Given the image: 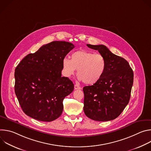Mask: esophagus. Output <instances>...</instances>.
Segmentation results:
<instances>
[{"instance_id":"34e87169","label":"esophagus","mask_w":151,"mask_h":151,"mask_svg":"<svg viewBox=\"0 0 151 151\" xmlns=\"http://www.w3.org/2000/svg\"><path fill=\"white\" fill-rule=\"evenodd\" d=\"M74 88H75V90H81L82 89V88L81 87H79V85H75Z\"/></svg>"}]
</instances>
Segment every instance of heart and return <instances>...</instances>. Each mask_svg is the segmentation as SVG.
<instances>
[{
    "label": "heart",
    "mask_w": 151,
    "mask_h": 151,
    "mask_svg": "<svg viewBox=\"0 0 151 151\" xmlns=\"http://www.w3.org/2000/svg\"><path fill=\"white\" fill-rule=\"evenodd\" d=\"M106 67L103 55L86 50L75 51L71 55V60L65 57L62 61L64 76L70 77L78 69V79L87 85L98 82L104 75Z\"/></svg>",
    "instance_id": "obj_1"
}]
</instances>
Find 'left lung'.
Wrapping results in <instances>:
<instances>
[{
    "instance_id": "left-lung-1",
    "label": "left lung",
    "mask_w": 151,
    "mask_h": 151,
    "mask_svg": "<svg viewBox=\"0 0 151 151\" xmlns=\"http://www.w3.org/2000/svg\"><path fill=\"white\" fill-rule=\"evenodd\" d=\"M87 45L104 56L107 67L98 82L83 88L84 113L94 121L113 120L122 113L130 100L133 70L126 60L112 53L106 46Z\"/></svg>"
}]
</instances>
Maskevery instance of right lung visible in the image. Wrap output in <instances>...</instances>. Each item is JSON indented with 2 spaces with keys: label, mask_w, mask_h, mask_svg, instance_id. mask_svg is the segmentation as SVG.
<instances>
[{
  "label": "right lung",
  "mask_w": 151,
  "mask_h": 151,
  "mask_svg": "<svg viewBox=\"0 0 151 151\" xmlns=\"http://www.w3.org/2000/svg\"><path fill=\"white\" fill-rule=\"evenodd\" d=\"M75 48L72 43L53 41L26 55L15 69V93L23 112L40 121L57 119L63 101L74 89L68 77L61 76L62 61Z\"/></svg>",
  "instance_id": "obj_1"
}]
</instances>
